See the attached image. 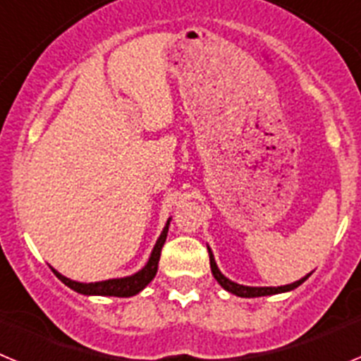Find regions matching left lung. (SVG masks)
<instances>
[{"label":"left lung","mask_w":361,"mask_h":361,"mask_svg":"<svg viewBox=\"0 0 361 361\" xmlns=\"http://www.w3.org/2000/svg\"><path fill=\"white\" fill-rule=\"evenodd\" d=\"M208 251H209V266H212V273L213 276H215L216 282L220 283V288H224L228 293H233V295L240 296V298H257V296H271V295H280V293H289L293 291V289L298 288V286H302V283H304L312 273L311 271V273H307L305 276L296 280V282L288 283V286H279V288H253V286H242V283L233 282V280H229L228 276L222 275V271H220L219 266H216L215 257H213V251L209 245H208Z\"/></svg>","instance_id":"1"}]
</instances>
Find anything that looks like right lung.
Instances as JSON below:
<instances>
[{
	"label": "right lung",
	"instance_id": "obj_1",
	"mask_svg": "<svg viewBox=\"0 0 361 361\" xmlns=\"http://www.w3.org/2000/svg\"><path fill=\"white\" fill-rule=\"evenodd\" d=\"M170 220H166L164 228H162L161 235H159L157 242L153 245L152 253H149L148 262L141 267V269L128 276H121V279H108L101 280V282H75L72 279H66L65 275H61L59 271H56L54 267L50 269L54 271V275L61 280L65 286H68L70 289H73L75 293H81L86 296H119V298H128V296H135L142 291V289L155 279L159 269V260H161V250L164 245L166 237H168V228H170Z\"/></svg>",
	"mask_w": 361,
	"mask_h": 361
}]
</instances>
